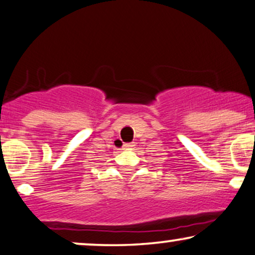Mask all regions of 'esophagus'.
<instances>
[{
	"mask_svg": "<svg viewBox=\"0 0 255 255\" xmlns=\"http://www.w3.org/2000/svg\"><path fill=\"white\" fill-rule=\"evenodd\" d=\"M134 146H135V143H125L124 144V149H126V150L133 149Z\"/></svg>",
	"mask_w": 255,
	"mask_h": 255,
	"instance_id": "34e87169",
	"label": "esophagus"
}]
</instances>
